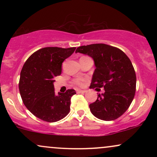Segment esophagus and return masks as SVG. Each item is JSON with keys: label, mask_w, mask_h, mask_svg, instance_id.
Wrapping results in <instances>:
<instances>
[{"label": "esophagus", "mask_w": 157, "mask_h": 157, "mask_svg": "<svg viewBox=\"0 0 157 157\" xmlns=\"http://www.w3.org/2000/svg\"><path fill=\"white\" fill-rule=\"evenodd\" d=\"M86 90H77V94H83L86 93Z\"/></svg>", "instance_id": "34e87169"}]
</instances>
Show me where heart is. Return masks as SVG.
<instances>
[{
  "label": "heart",
  "instance_id": "b5f03b06",
  "mask_svg": "<svg viewBox=\"0 0 157 157\" xmlns=\"http://www.w3.org/2000/svg\"><path fill=\"white\" fill-rule=\"evenodd\" d=\"M75 83L77 85H78V86H82L83 85V82H82V80H80V79H79V80H77L75 81Z\"/></svg>",
  "mask_w": 157,
  "mask_h": 157
}]
</instances>
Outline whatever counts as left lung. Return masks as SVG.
<instances>
[{
  "instance_id": "8db88e82",
  "label": "left lung",
  "mask_w": 157,
  "mask_h": 157,
  "mask_svg": "<svg viewBox=\"0 0 157 157\" xmlns=\"http://www.w3.org/2000/svg\"><path fill=\"white\" fill-rule=\"evenodd\" d=\"M75 52L89 56L94 62L90 88L105 91L89 105L91 112L105 121L120 117L130 106L136 91V74L130 59L122 50L103 44L80 46Z\"/></svg>"
}]
</instances>
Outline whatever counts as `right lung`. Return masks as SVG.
<instances>
[{
	"mask_svg": "<svg viewBox=\"0 0 157 157\" xmlns=\"http://www.w3.org/2000/svg\"><path fill=\"white\" fill-rule=\"evenodd\" d=\"M75 48H40L23 65L19 81L21 98L27 109L44 121H59L69 113L71 98L76 92L68 89L55 94L54 77L61 75L63 62Z\"/></svg>",
	"mask_w": 157,
	"mask_h": 157,
	"instance_id": "obj_1",
	"label": "right lung"
}]
</instances>
